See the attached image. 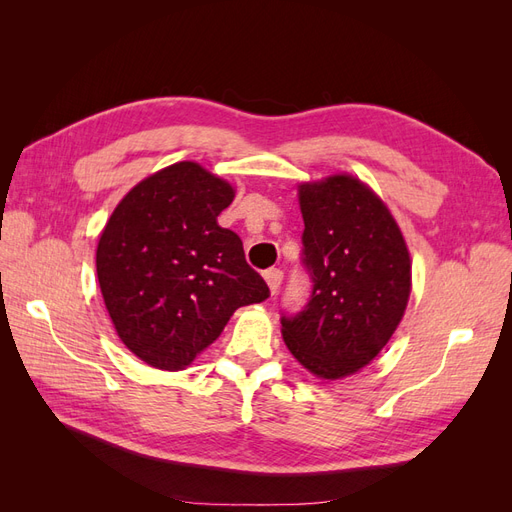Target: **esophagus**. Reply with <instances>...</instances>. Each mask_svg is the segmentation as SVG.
Segmentation results:
<instances>
[{
    "mask_svg": "<svg viewBox=\"0 0 512 512\" xmlns=\"http://www.w3.org/2000/svg\"><path fill=\"white\" fill-rule=\"evenodd\" d=\"M265 280H267V284H269L271 294H275L277 290H280V286H282L284 273H282L280 269H269V271H265Z\"/></svg>",
    "mask_w": 512,
    "mask_h": 512,
    "instance_id": "1",
    "label": "esophagus"
}]
</instances>
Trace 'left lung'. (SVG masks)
<instances>
[{
  "label": "left lung",
  "mask_w": 512,
  "mask_h": 512,
  "mask_svg": "<svg viewBox=\"0 0 512 512\" xmlns=\"http://www.w3.org/2000/svg\"><path fill=\"white\" fill-rule=\"evenodd\" d=\"M303 267L312 292L282 314L288 350L318 378H346L386 346L404 318L412 265L391 211L350 175L299 185Z\"/></svg>",
  "instance_id": "obj_1"
}]
</instances>
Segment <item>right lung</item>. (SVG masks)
<instances>
[{
  "label": "right lung",
  "instance_id": "obj_1",
  "mask_svg": "<svg viewBox=\"0 0 512 512\" xmlns=\"http://www.w3.org/2000/svg\"><path fill=\"white\" fill-rule=\"evenodd\" d=\"M235 190L196 162H177L123 196L96 252L117 335L151 367L177 371L220 337L243 305L269 297L237 232L218 215Z\"/></svg>",
  "mask_w": 512,
  "mask_h": 512
}]
</instances>
